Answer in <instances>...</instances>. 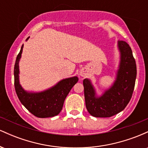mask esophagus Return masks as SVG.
Segmentation results:
<instances>
[{
  "label": "esophagus",
  "mask_w": 148,
  "mask_h": 148,
  "mask_svg": "<svg viewBox=\"0 0 148 148\" xmlns=\"http://www.w3.org/2000/svg\"><path fill=\"white\" fill-rule=\"evenodd\" d=\"M81 76H84V74H81Z\"/></svg>",
  "instance_id": "esophagus-1"
}]
</instances>
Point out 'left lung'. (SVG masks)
<instances>
[{"instance_id": "1", "label": "left lung", "mask_w": 148, "mask_h": 148, "mask_svg": "<svg viewBox=\"0 0 148 148\" xmlns=\"http://www.w3.org/2000/svg\"><path fill=\"white\" fill-rule=\"evenodd\" d=\"M120 61L116 79L101 97H97L90 80L83 81L88 111L96 118H109L125 109L130 102L136 78V64L132 51L126 42L119 40Z\"/></svg>"}]
</instances>
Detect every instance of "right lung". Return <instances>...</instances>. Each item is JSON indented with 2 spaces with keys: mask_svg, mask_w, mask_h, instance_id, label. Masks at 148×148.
Segmentation results:
<instances>
[{
  "mask_svg": "<svg viewBox=\"0 0 148 148\" xmlns=\"http://www.w3.org/2000/svg\"><path fill=\"white\" fill-rule=\"evenodd\" d=\"M29 37L26 39L28 40ZM23 45L16 57L14 64V88L18 98L28 111L37 118H49L58 115L62 110L66 97L79 81L77 76L60 81L53 87L41 92H28L22 88L18 79V62Z\"/></svg>",
  "mask_w": 148,
  "mask_h": 148,
  "instance_id": "add662e5",
  "label": "right lung"
}]
</instances>
